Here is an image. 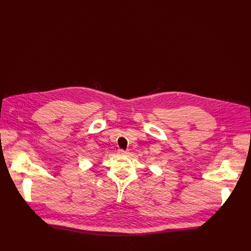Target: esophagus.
I'll return each instance as SVG.
<instances>
[{"label":"esophagus","mask_w":251,"mask_h":251,"mask_svg":"<svg viewBox=\"0 0 251 251\" xmlns=\"http://www.w3.org/2000/svg\"><path fill=\"white\" fill-rule=\"evenodd\" d=\"M117 153H118L119 155H125L127 152H126V151H124V150H118V151H117Z\"/></svg>","instance_id":"34e87169"}]
</instances>
